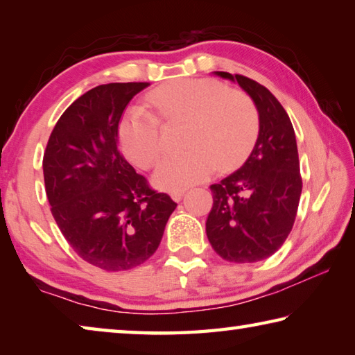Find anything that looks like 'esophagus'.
Returning a JSON list of instances; mask_svg holds the SVG:
<instances>
[{"mask_svg":"<svg viewBox=\"0 0 355 355\" xmlns=\"http://www.w3.org/2000/svg\"><path fill=\"white\" fill-rule=\"evenodd\" d=\"M184 196V191H173L172 194H171V197L175 202H178V200H182V197Z\"/></svg>","mask_w":355,"mask_h":355,"instance_id":"1","label":"esophagus"}]
</instances>
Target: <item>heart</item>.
Listing matches in <instances>:
<instances>
[{"label":"heart","instance_id":"obj_1","mask_svg":"<svg viewBox=\"0 0 355 355\" xmlns=\"http://www.w3.org/2000/svg\"><path fill=\"white\" fill-rule=\"evenodd\" d=\"M147 107L135 106L119 123L123 153L142 169L158 163L164 152L161 123H183L184 152L169 156L155 172V183L166 191H182L230 169L254 144L260 116L255 101L239 89H225L213 80L182 78L147 95Z\"/></svg>","mask_w":355,"mask_h":355}]
</instances>
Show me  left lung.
<instances>
[{
    "mask_svg": "<svg viewBox=\"0 0 355 355\" xmlns=\"http://www.w3.org/2000/svg\"><path fill=\"white\" fill-rule=\"evenodd\" d=\"M216 75L238 81L255 101L260 133L248 161L209 186L213 208L207 236L224 260L255 263L280 249L296 219L302 192L296 136L285 107L269 89L243 75Z\"/></svg>",
    "mask_w": 355,
    "mask_h": 355,
    "instance_id": "8db88e82",
    "label": "left lung"
}]
</instances>
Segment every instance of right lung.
<instances>
[{
    "label": "right lung",
    "instance_id": "right-lung-1",
    "mask_svg": "<svg viewBox=\"0 0 355 355\" xmlns=\"http://www.w3.org/2000/svg\"><path fill=\"white\" fill-rule=\"evenodd\" d=\"M150 83L91 89L59 117L44 153L51 214L75 254L107 272L152 257L177 203L150 186L120 153L119 122Z\"/></svg>",
    "mask_w": 355,
    "mask_h": 355
}]
</instances>
